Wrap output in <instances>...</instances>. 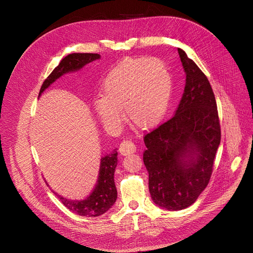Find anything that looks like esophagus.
Returning <instances> with one entry per match:
<instances>
[{
	"mask_svg": "<svg viewBox=\"0 0 253 253\" xmlns=\"http://www.w3.org/2000/svg\"><path fill=\"white\" fill-rule=\"evenodd\" d=\"M119 151L122 156H129L136 152V147L132 140H123L120 144Z\"/></svg>",
	"mask_w": 253,
	"mask_h": 253,
	"instance_id": "1",
	"label": "esophagus"
}]
</instances>
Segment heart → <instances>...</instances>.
Segmentation results:
<instances>
[{
    "mask_svg": "<svg viewBox=\"0 0 253 253\" xmlns=\"http://www.w3.org/2000/svg\"><path fill=\"white\" fill-rule=\"evenodd\" d=\"M172 76L159 58H127L103 80L102 93L94 99L101 123L117 127L123 122L122 109L131 123L151 128L163 119L171 97Z\"/></svg>",
    "mask_w": 253,
    "mask_h": 253,
    "instance_id": "obj_1",
    "label": "heart"
}]
</instances>
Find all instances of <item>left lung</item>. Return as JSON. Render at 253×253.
I'll list each match as a JSON object with an SVG mask.
<instances>
[{
    "label": "left lung",
    "mask_w": 253,
    "mask_h": 253,
    "mask_svg": "<svg viewBox=\"0 0 253 253\" xmlns=\"http://www.w3.org/2000/svg\"><path fill=\"white\" fill-rule=\"evenodd\" d=\"M185 86L175 115L144 135L143 163L153 201L167 210L191 206L210 180L220 143L217 105L204 73L178 48Z\"/></svg>",
    "instance_id": "1"
}]
</instances>
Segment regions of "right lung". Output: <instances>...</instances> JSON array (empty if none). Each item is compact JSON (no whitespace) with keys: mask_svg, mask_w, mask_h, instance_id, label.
Returning a JSON list of instances; mask_svg holds the SVG:
<instances>
[{"mask_svg":"<svg viewBox=\"0 0 253 253\" xmlns=\"http://www.w3.org/2000/svg\"><path fill=\"white\" fill-rule=\"evenodd\" d=\"M99 58L100 55L95 54V53H73V54L65 56L45 80L40 89L39 96L64 74L81 70L87 63ZM117 156L118 153L114 150L113 153L101 158L97 183L93 192L84 200H69L55 192L54 194L65 207H68V209L78 215L95 217L105 213L117 200V189L114 180L115 169L118 164Z\"/></svg>","mask_w":253,"mask_h":253,"instance_id":"1","label":"right lung"}]
</instances>
